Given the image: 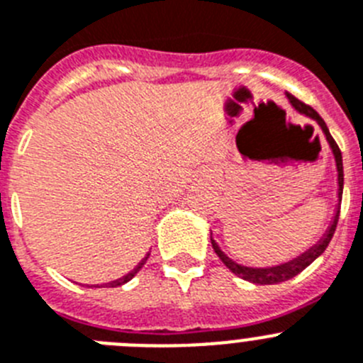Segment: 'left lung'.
I'll list each match as a JSON object with an SVG mask.
<instances>
[{"label": "left lung", "mask_w": 363, "mask_h": 363, "mask_svg": "<svg viewBox=\"0 0 363 363\" xmlns=\"http://www.w3.org/2000/svg\"><path fill=\"white\" fill-rule=\"evenodd\" d=\"M287 97H289V101H291V104L295 106L296 110H298L300 113H306L308 117H311V119H315L316 123L320 125V128H322V132L325 133V139H328L329 146H331L333 153H335V161H336V169H338V199L342 201V191H344V166H342V152L340 148H338V145L335 143V139L331 137V133H329L328 126H325L324 119L318 116V113L315 112V110L309 106V104L302 103L300 99H296L295 96H291V94H287ZM338 215H340V208L336 210V215H335V220H333L331 228L328 230V233L324 235V237L320 238V242L315 244V246L311 247V250H308L306 253H302L298 257V259L291 260V262L287 264H282V266H277V267H264V269H255V267H246V266H240V264L233 262L231 259H228L226 255L222 253L220 250H218L217 242H215L213 238H211V246H213L215 253L218 255V259L224 262V266L228 267V269L231 271V273H235L237 277H240V279L247 280V282H253V284H260V286H266V284H279V282H286V280L293 279V277H296L300 273V271H303L306 267L309 266V264L313 262V260L316 259V257H320V255L324 253L325 247L329 246V242H331L333 235H335V230H336V224H338Z\"/></svg>", "instance_id": "obj_1"}]
</instances>
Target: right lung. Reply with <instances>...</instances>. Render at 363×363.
<instances>
[{
  "label": "right lung",
  "mask_w": 363,
  "mask_h": 363,
  "mask_svg": "<svg viewBox=\"0 0 363 363\" xmlns=\"http://www.w3.org/2000/svg\"><path fill=\"white\" fill-rule=\"evenodd\" d=\"M148 257H150V253L146 255L145 259L141 260V264H139V266H137L135 269H133V271H130V273H128V275H126V277H123V279H119V280H113V282L103 284V286H108V287H117V286H123V284H126V282H128V280H132L133 277H135V273H137V271H139V269H141L143 266H145V264H146V260H148Z\"/></svg>",
  "instance_id": "obj_1"
}]
</instances>
